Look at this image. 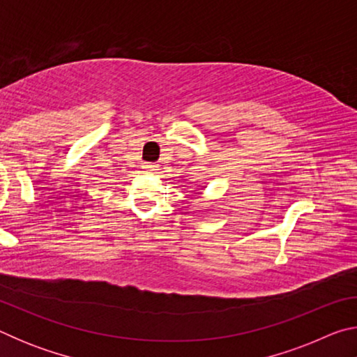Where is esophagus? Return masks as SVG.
<instances>
[{
    "mask_svg": "<svg viewBox=\"0 0 357 357\" xmlns=\"http://www.w3.org/2000/svg\"><path fill=\"white\" fill-rule=\"evenodd\" d=\"M143 168H144V170H146V172H155L157 168H159V165H157V164H149V162H144Z\"/></svg>",
    "mask_w": 357,
    "mask_h": 357,
    "instance_id": "esophagus-1",
    "label": "esophagus"
}]
</instances>
